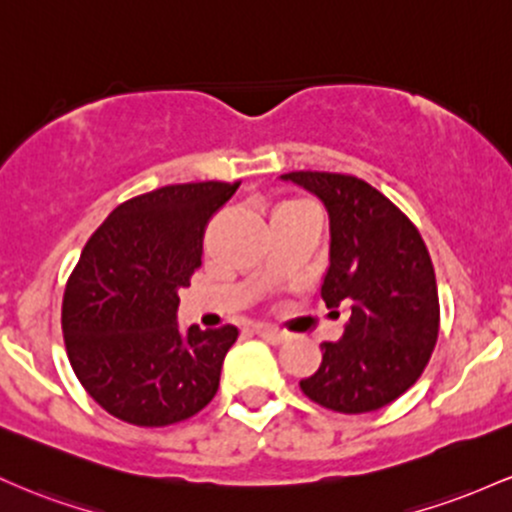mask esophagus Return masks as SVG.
I'll return each mask as SVG.
<instances>
[{
	"label": "esophagus",
	"mask_w": 512,
	"mask_h": 512,
	"mask_svg": "<svg viewBox=\"0 0 512 512\" xmlns=\"http://www.w3.org/2000/svg\"><path fill=\"white\" fill-rule=\"evenodd\" d=\"M254 331H256L258 336H261V338H266L268 343H275V346H278V343L287 341V333H285V331H278V329H273V326H266V324H256V326H254Z\"/></svg>",
	"instance_id": "esophagus-1"
}]
</instances>
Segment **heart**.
Here are the masks:
<instances>
[{
  "label": "heart",
  "mask_w": 512,
  "mask_h": 512,
  "mask_svg": "<svg viewBox=\"0 0 512 512\" xmlns=\"http://www.w3.org/2000/svg\"><path fill=\"white\" fill-rule=\"evenodd\" d=\"M300 205H304V203H300V200H292V203H283L280 205L278 210H290V208H300Z\"/></svg>",
  "instance_id": "obj_1"
}]
</instances>
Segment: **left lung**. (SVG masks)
<instances>
[{
	"label": "left lung",
	"mask_w": 512,
	"mask_h": 512,
	"mask_svg": "<svg viewBox=\"0 0 512 512\" xmlns=\"http://www.w3.org/2000/svg\"><path fill=\"white\" fill-rule=\"evenodd\" d=\"M280 179L317 195L329 212L321 300L350 312L343 336L321 343V365L300 382L302 392L338 413L382 409L421 377L438 341L426 244L392 200L355 176L292 171Z\"/></svg>",
	"instance_id": "8db88e82"
}]
</instances>
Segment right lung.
Instances as JSON below:
<instances>
[{
    "instance_id": "right-lung-1",
    "label": "right lung",
    "mask_w": 512,
    "mask_h": 512,
    "mask_svg": "<svg viewBox=\"0 0 512 512\" xmlns=\"http://www.w3.org/2000/svg\"><path fill=\"white\" fill-rule=\"evenodd\" d=\"M237 188L203 181L137 195L86 241L65 287L62 333L77 380L120 421L171 426L217 394L237 326L183 329L176 312L205 225Z\"/></svg>"
}]
</instances>
